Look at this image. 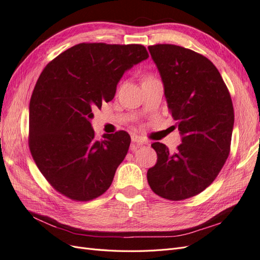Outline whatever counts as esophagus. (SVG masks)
<instances>
[{
  "label": "esophagus",
  "mask_w": 260,
  "mask_h": 260,
  "mask_svg": "<svg viewBox=\"0 0 260 260\" xmlns=\"http://www.w3.org/2000/svg\"><path fill=\"white\" fill-rule=\"evenodd\" d=\"M132 142L136 143L137 145H143V144H146V143H147L143 138H141V137H139V136H133V137H132Z\"/></svg>",
  "instance_id": "1"
}]
</instances>
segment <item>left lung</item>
<instances>
[{"label":"left lung","mask_w":260,"mask_h":260,"mask_svg":"<svg viewBox=\"0 0 260 260\" xmlns=\"http://www.w3.org/2000/svg\"><path fill=\"white\" fill-rule=\"evenodd\" d=\"M148 51L182 143L175 153L162 143L152 144L157 162L147 170V182L160 198L182 201L214 182L229 156L232 100L218 69L202 54L174 44L151 45Z\"/></svg>","instance_id":"left-lung-1"}]
</instances>
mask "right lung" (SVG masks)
<instances>
[{
	"mask_svg": "<svg viewBox=\"0 0 260 260\" xmlns=\"http://www.w3.org/2000/svg\"><path fill=\"white\" fill-rule=\"evenodd\" d=\"M141 44L80 43L43 69L29 105V148L48 182L86 202L111 186L131 142L125 131L96 140L92 109L112 101L125 70L146 59Z\"/></svg>",
	"mask_w": 260,
	"mask_h": 260,
	"instance_id": "right-lung-1",
	"label": "right lung"
}]
</instances>
